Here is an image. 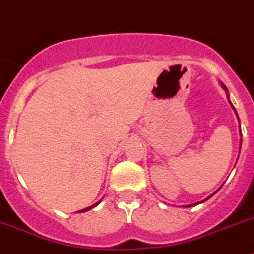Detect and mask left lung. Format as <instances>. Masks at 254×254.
I'll list each match as a JSON object with an SVG mask.
<instances>
[{
	"mask_svg": "<svg viewBox=\"0 0 254 254\" xmlns=\"http://www.w3.org/2000/svg\"><path fill=\"white\" fill-rule=\"evenodd\" d=\"M221 86H223V88H224V90H225V91H227V92H228L227 87H225V84H224V83H221ZM228 99H229V97H228ZM229 102H230V101H229ZM230 105H232V102H230ZM232 107H233V109H234V106H233V105H232ZM234 111H235V109H234ZM235 114H237V111H235ZM241 143H242V140H241Z\"/></svg>",
	"mask_w": 254,
	"mask_h": 254,
	"instance_id": "left-lung-1",
	"label": "left lung"
}]
</instances>
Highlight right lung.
I'll use <instances>...</instances> for the list:
<instances>
[{
    "label": "right lung",
    "instance_id": "obj_1",
    "mask_svg": "<svg viewBox=\"0 0 254 254\" xmlns=\"http://www.w3.org/2000/svg\"><path fill=\"white\" fill-rule=\"evenodd\" d=\"M97 204H99V202H97ZM97 204H95V205H92V206H90V207H86V209H83V210H81V212H83V211H87V210H90V209H92V207H95L96 205Z\"/></svg>",
    "mask_w": 254,
    "mask_h": 254
}]
</instances>
